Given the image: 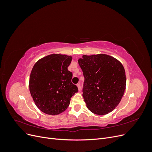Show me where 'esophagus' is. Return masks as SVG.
I'll list each match as a JSON object with an SVG mask.
<instances>
[{"mask_svg": "<svg viewBox=\"0 0 152 152\" xmlns=\"http://www.w3.org/2000/svg\"><path fill=\"white\" fill-rule=\"evenodd\" d=\"M77 87H78V89H79V91H80V89H81L80 84H77Z\"/></svg>", "mask_w": 152, "mask_h": 152, "instance_id": "obj_1", "label": "esophagus"}]
</instances>
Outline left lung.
<instances>
[{
  "mask_svg": "<svg viewBox=\"0 0 152 152\" xmlns=\"http://www.w3.org/2000/svg\"><path fill=\"white\" fill-rule=\"evenodd\" d=\"M84 77L83 98L91 112L103 115L120 103L126 87V72L116 58L104 54L83 55L78 61Z\"/></svg>",
  "mask_w": 152,
  "mask_h": 152,
  "instance_id": "left-lung-1",
  "label": "left lung"
}]
</instances>
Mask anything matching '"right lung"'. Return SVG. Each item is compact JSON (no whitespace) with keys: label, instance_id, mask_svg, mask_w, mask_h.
Here are the masks:
<instances>
[{"label":"right lung","instance_id":"right-lung-1","mask_svg":"<svg viewBox=\"0 0 152 152\" xmlns=\"http://www.w3.org/2000/svg\"><path fill=\"white\" fill-rule=\"evenodd\" d=\"M71 56L53 54L40 59L32 68L29 89L32 98L40 111L56 115L65 111L72 96L78 92L72 83V73L68 67Z\"/></svg>","mask_w":152,"mask_h":152}]
</instances>
